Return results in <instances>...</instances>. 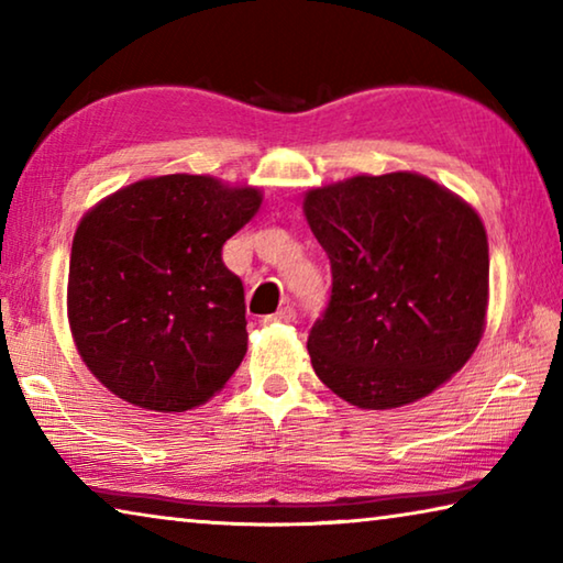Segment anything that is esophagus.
Instances as JSON below:
<instances>
[{"label":"esophagus","mask_w":563,"mask_h":563,"mask_svg":"<svg viewBox=\"0 0 563 563\" xmlns=\"http://www.w3.org/2000/svg\"><path fill=\"white\" fill-rule=\"evenodd\" d=\"M292 320H295V308H290V305H285V308H280L278 312H273V316H268L263 322H268V325H275V322H292Z\"/></svg>","instance_id":"esophagus-1"}]
</instances>
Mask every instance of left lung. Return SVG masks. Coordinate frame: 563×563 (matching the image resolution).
<instances>
[{"instance_id": "8db88e82", "label": "left lung", "mask_w": 563, "mask_h": 563, "mask_svg": "<svg viewBox=\"0 0 563 563\" xmlns=\"http://www.w3.org/2000/svg\"><path fill=\"white\" fill-rule=\"evenodd\" d=\"M302 208L332 273L328 308L308 332L316 375L362 409L402 407L446 383L487 316L479 216L402 170L312 188Z\"/></svg>"}]
</instances>
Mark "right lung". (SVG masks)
Here are the masks:
<instances>
[{
  "mask_svg": "<svg viewBox=\"0 0 563 563\" xmlns=\"http://www.w3.org/2000/svg\"><path fill=\"white\" fill-rule=\"evenodd\" d=\"M258 208V188L174 174L121 188L81 218L69 325L79 355L113 395L184 412L231 379L247 350V320L223 243Z\"/></svg>",
  "mask_w": 563,
  "mask_h": 563,
  "instance_id": "1",
  "label": "right lung"
}]
</instances>
